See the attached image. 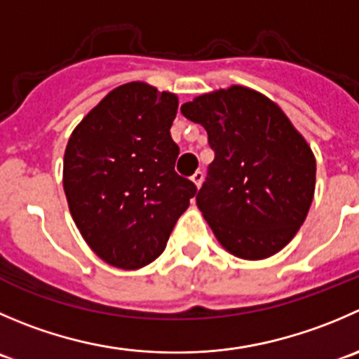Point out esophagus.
Returning <instances> with one entry per match:
<instances>
[{
  "label": "esophagus",
  "mask_w": 359,
  "mask_h": 359,
  "mask_svg": "<svg viewBox=\"0 0 359 359\" xmlns=\"http://www.w3.org/2000/svg\"><path fill=\"white\" fill-rule=\"evenodd\" d=\"M191 180H193V184L196 187L201 186V182H203V172H196L193 173V177H191Z\"/></svg>",
  "instance_id": "esophagus-1"
}]
</instances>
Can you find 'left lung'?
Wrapping results in <instances>:
<instances>
[{
	"label": "left lung",
	"mask_w": 359,
	"mask_h": 359,
	"mask_svg": "<svg viewBox=\"0 0 359 359\" xmlns=\"http://www.w3.org/2000/svg\"><path fill=\"white\" fill-rule=\"evenodd\" d=\"M215 152L196 205L233 256L264 259L287 245L311 208L316 158L277 103L243 86L180 107Z\"/></svg>",
	"instance_id": "8db88e82"
}]
</instances>
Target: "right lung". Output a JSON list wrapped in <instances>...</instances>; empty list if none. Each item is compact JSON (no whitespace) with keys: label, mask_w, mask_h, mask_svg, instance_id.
Returning <instances> with one entry per match:
<instances>
[{"label":"right lung","mask_w":359,"mask_h":359,"mask_svg":"<svg viewBox=\"0 0 359 359\" xmlns=\"http://www.w3.org/2000/svg\"><path fill=\"white\" fill-rule=\"evenodd\" d=\"M179 98L145 82L110 91L73 130L62 187L80 235L105 263L137 270L165 250L196 194L177 175Z\"/></svg>","instance_id":"add662e5"}]
</instances>
